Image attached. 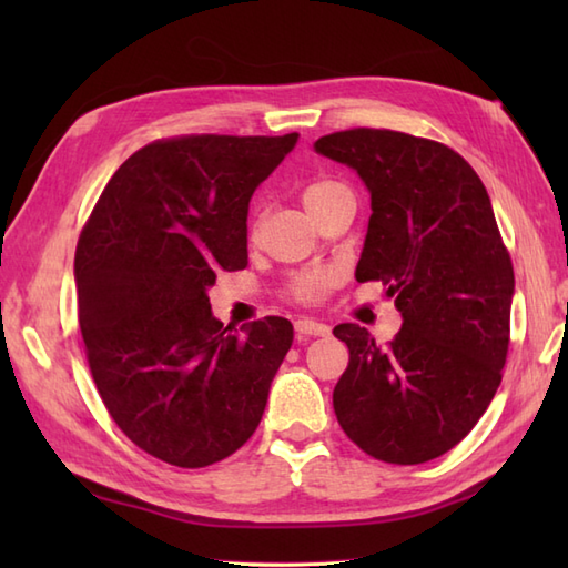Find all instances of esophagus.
Returning <instances> with one entry per match:
<instances>
[{
	"mask_svg": "<svg viewBox=\"0 0 568 568\" xmlns=\"http://www.w3.org/2000/svg\"><path fill=\"white\" fill-rule=\"evenodd\" d=\"M295 332H297V336H327L332 329L327 327V324L315 322V320H297Z\"/></svg>",
	"mask_w": 568,
	"mask_h": 568,
	"instance_id": "1",
	"label": "esophagus"
}]
</instances>
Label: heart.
<instances>
[{
  "label": "heart",
  "mask_w": 568,
  "mask_h": 568,
  "mask_svg": "<svg viewBox=\"0 0 568 568\" xmlns=\"http://www.w3.org/2000/svg\"><path fill=\"white\" fill-rule=\"evenodd\" d=\"M346 190L344 185L336 183V180H315V183H310L303 187V204L305 210L310 214H315L324 202H327L329 197H334L336 192ZM253 232H256V226H253ZM334 283V273L332 271H324V268H317V271H303L291 277V283H287V295H291L293 300H297V303H317V300L324 297V293L329 291Z\"/></svg>",
  "instance_id": "1"
}]
</instances>
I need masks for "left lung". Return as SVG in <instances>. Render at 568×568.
<instances>
[{
	"label": "left lung",
	"mask_w": 568,
	"mask_h": 568,
	"mask_svg": "<svg viewBox=\"0 0 568 568\" xmlns=\"http://www.w3.org/2000/svg\"><path fill=\"white\" fill-rule=\"evenodd\" d=\"M371 192L356 281L395 295L403 327L385 346L358 324L334 336L348 366L334 388L346 437L385 464H425L476 427L503 381L515 273L486 185L439 141L390 129L322 136Z\"/></svg>",
	"instance_id": "obj_1"
}]
</instances>
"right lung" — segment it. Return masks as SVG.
Segmentation results:
<instances>
[{
  "label": "right lung",
  "instance_id": "1",
  "mask_svg": "<svg viewBox=\"0 0 568 568\" xmlns=\"http://www.w3.org/2000/svg\"><path fill=\"white\" fill-rule=\"evenodd\" d=\"M295 143L153 141L119 165L80 232L78 322L94 385L116 427L171 466L202 468L244 446L293 344L283 317L224 327L207 291L246 268L251 195Z\"/></svg>",
  "mask_w": 568,
  "mask_h": 568
}]
</instances>
